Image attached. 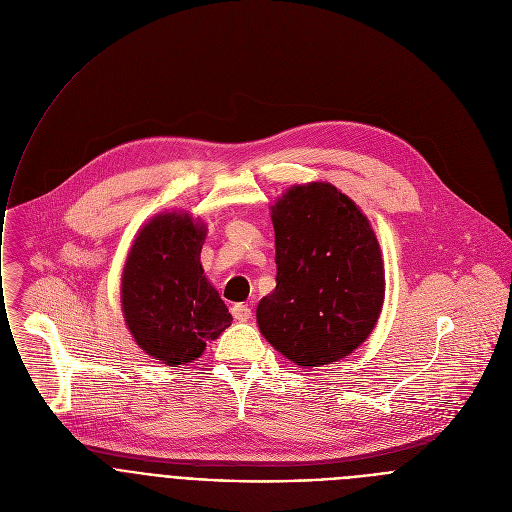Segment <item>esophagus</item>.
<instances>
[{"label": "esophagus", "mask_w": 512, "mask_h": 512, "mask_svg": "<svg viewBox=\"0 0 512 512\" xmlns=\"http://www.w3.org/2000/svg\"><path fill=\"white\" fill-rule=\"evenodd\" d=\"M231 312H233V318L239 322H247L251 318V308L247 304H235Z\"/></svg>", "instance_id": "obj_1"}]
</instances>
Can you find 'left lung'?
I'll list each match as a JSON object with an SVG mask.
<instances>
[{"label": "left lung", "mask_w": 512, "mask_h": 512, "mask_svg": "<svg viewBox=\"0 0 512 512\" xmlns=\"http://www.w3.org/2000/svg\"><path fill=\"white\" fill-rule=\"evenodd\" d=\"M271 214L277 275L257 306L259 330L298 367L336 362L369 338L383 308L377 237L326 182L289 188Z\"/></svg>", "instance_id": "obj_1"}]
</instances>
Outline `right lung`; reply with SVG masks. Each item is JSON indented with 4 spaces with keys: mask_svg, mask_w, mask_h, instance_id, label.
I'll list each match as a JSON object with an SVG mask.
<instances>
[{
    "mask_svg": "<svg viewBox=\"0 0 512 512\" xmlns=\"http://www.w3.org/2000/svg\"><path fill=\"white\" fill-rule=\"evenodd\" d=\"M206 229L188 214H158L129 251L121 302L141 350L176 367L196 360L233 318L204 277L200 249Z\"/></svg>",
    "mask_w": 512,
    "mask_h": 512,
    "instance_id": "right-lung-1",
    "label": "right lung"
}]
</instances>
